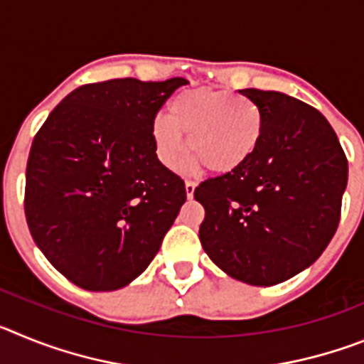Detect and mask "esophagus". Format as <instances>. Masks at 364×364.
Listing matches in <instances>:
<instances>
[{
	"mask_svg": "<svg viewBox=\"0 0 364 364\" xmlns=\"http://www.w3.org/2000/svg\"><path fill=\"white\" fill-rule=\"evenodd\" d=\"M195 188H197V184H195V182H191V180H186V195H188V198H193Z\"/></svg>",
	"mask_w": 364,
	"mask_h": 364,
	"instance_id": "1",
	"label": "esophagus"
}]
</instances>
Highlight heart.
I'll list each match as a JSON object with an SVG mask.
<instances>
[{
  "label": "heart",
  "instance_id": "obj_1",
  "mask_svg": "<svg viewBox=\"0 0 364 364\" xmlns=\"http://www.w3.org/2000/svg\"><path fill=\"white\" fill-rule=\"evenodd\" d=\"M167 114L151 122V142L159 162L176 169L191 149L189 167L205 166L215 175L242 167L255 154L264 131L262 111L255 102L233 91L191 89L169 102Z\"/></svg>",
  "mask_w": 364,
  "mask_h": 364
}]
</instances>
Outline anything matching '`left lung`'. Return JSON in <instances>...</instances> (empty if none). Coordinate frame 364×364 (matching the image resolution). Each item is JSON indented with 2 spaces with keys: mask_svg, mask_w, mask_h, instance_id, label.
Here are the masks:
<instances>
[{
  "mask_svg": "<svg viewBox=\"0 0 364 364\" xmlns=\"http://www.w3.org/2000/svg\"><path fill=\"white\" fill-rule=\"evenodd\" d=\"M239 92L259 105L264 131L242 167L195 189L205 210L198 237L230 277L273 286L314 264L330 244L348 162L315 107L277 91Z\"/></svg>",
  "mask_w": 364,
  "mask_h": 364,
  "instance_id": "obj_1",
  "label": "left lung"
}]
</instances>
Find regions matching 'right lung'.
Masks as SVG:
<instances>
[{
	"instance_id": "add662e5",
	"label": "right lung",
	"mask_w": 364,
	"mask_h": 364,
	"mask_svg": "<svg viewBox=\"0 0 364 364\" xmlns=\"http://www.w3.org/2000/svg\"><path fill=\"white\" fill-rule=\"evenodd\" d=\"M184 78L107 80L74 89L32 140L25 217L50 264L83 290L129 284L186 202L159 162L151 122Z\"/></svg>"
}]
</instances>
